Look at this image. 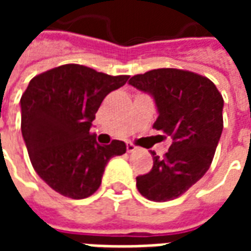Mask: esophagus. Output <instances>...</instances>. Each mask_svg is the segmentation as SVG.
I'll return each instance as SVG.
<instances>
[{
  "label": "esophagus",
  "instance_id": "esophagus-1",
  "mask_svg": "<svg viewBox=\"0 0 251 251\" xmlns=\"http://www.w3.org/2000/svg\"><path fill=\"white\" fill-rule=\"evenodd\" d=\"M126 151L129 153H133V152H136L137 151V147L133 144V142H127L126 144Z\"/></svg>",
  "mask_w": 251,
  "mask_h": 251
}]
</instances>
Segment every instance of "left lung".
<instances>
[{"label":"left lung","mask_w":251,"mask_h":251,"mask_svg":"<svg viewBox=\"0 0 251 251\" xmlns=\"http://www.w3.org/2000/svg\"><path fill=\"white\" fill-rule=\"evenodd\" d=\"M129 84L154 98L158 117L153 127L171 137L163 158L137 176V189L147 199L179 198L210 168L223 130V98L208 77L177 68H157L130 77Z\"/></svg>","instance_id":"8db88e82"}]
</instances>
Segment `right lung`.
I'll use <instances>...</instances> for the list:
<instances>
[{"label": "right lung", "instance_id": "obj_1", "mask_svg": "<svg viewBox=\"0 0 251 251\" xmlns=\"http://www.w3.org/2000/svg\"><path fill=\"white\" fill-rule=\"evenodd\" d=\"M127 79L80 64H63L36 75L23 94L21 133L30 163L63 196H91L110 158L126 152L124 141L98 144L90 127L104 97Z\"/></svg>", "mask_w": 251, "mask_h": 251}]
</instances>
